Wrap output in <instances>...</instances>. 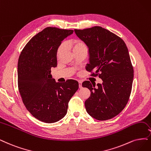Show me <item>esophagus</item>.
Instances as JSON below:
<instances>
[{
	"label": "esophagus",
	"instance_id": "obj_1",
	"mask_svg": "<svg viewBox=\"0 0 151 151\" xmlns=\"http://www.w3.org/2000/svg\"><path fill=\"white\" fill-rule=\"evenodd\" d=\"M78 83H79V88H82V82L81 81H79Z\"/></svg>",
	"mask_w": 151,
	"mask_h": 151
}]
</instances>
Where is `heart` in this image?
<instances>
[{
  "label": "heart",
  "instance_id": "obj_1",
  "mask_svg": "<svg viewBox=\"0 0 151 151\" xmlns=\"http://www.w3.org/2000/svg\"><path fill=\"white\" fill-rule=\"evenodd\" d=\"M70 46L72 48L73 52L78 51V50H80L83 48H86L85 43L80 40H74L73 42H71L70 44ZM63 50H64V45H63V44H61L57 50V58H58L61 55V54L62 53V52H63Z\"/></svg>",
  "mask_w": 151,
  "mask_h": 151
}]
</instances>
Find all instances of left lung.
I'll list each match as a JSON object with an SVG mask.
<instances>
[{"label": "left lung", "mask_w": 151, "mask_h": 151, "mask_svg": "<svg viewBox=\"0 0 151 151\" xmlns=\"http://www.w3.org/2000/svg\"><path fill=\"white\" fill-rule=\"evenodd\" d=\"M76 35L88 48V71L102 79L101 84L85 81L91 95L85 102L87 113L99 121L110 119L119 114L129 100L134 70L124 42L114 33L99 26L75 29Z\"/></svg>", "instance_id": "1"}]
</instances>
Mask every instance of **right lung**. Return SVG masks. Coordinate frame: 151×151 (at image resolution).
<instances>
[{"label":"right lung","instance_id":"1","mask_svg":"<svg viewBox=\"0 0 151 151\" xmlns=\"http://www.w3.org/2000/svg\"><path fill=\"white\" fill-rule=\"evenodd\" d=\"M73 33V30L47 27L30 39L19 58L18 87L22 101L33 116L47 123L63 118L79 88L76 80L60 83L51 75V68L57 65L59 46Z\"/></svg>","mask_w":151,"mask_h":151}]
</instances>
